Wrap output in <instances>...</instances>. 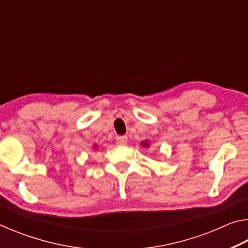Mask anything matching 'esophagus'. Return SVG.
I'll use <instances>...</instances> for the list:
<instances>
[{
	"instance_id": "34e87169",
	"label": "esophagus",
	"mask_w": 248,
	"mask_h": 248,
	"mask_svg": "<svg viewBox=\"0 0 248 248\" xmlns=\"http://www.w3.org/2000/svg\"><path fill=\"white\" fill-rule=\"evenodd\" d=\"M116 142L118 145H124L127 143V137L125 136H120L116 138Z\"/></svg>"
}]
</instances>
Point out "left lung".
I'll list each match as a JSON object with an SVG mask.
<instances>
[{"mask_svg": "<svg viewBox=\"0 0 248 248\" xmlns=\"http://www.w3.org/2000/svg\"><path fill=\"white\" fill-rule=\"evenodd\" d=\"M142 144H143L144 146H148L149 144H148V142H143V143H142Z\"/></svg>", "mask_w": 248, "mask_h": 248, "instance_id": "1", "label": "left lung"}]
</instances>
